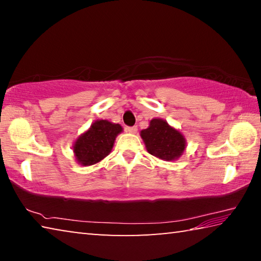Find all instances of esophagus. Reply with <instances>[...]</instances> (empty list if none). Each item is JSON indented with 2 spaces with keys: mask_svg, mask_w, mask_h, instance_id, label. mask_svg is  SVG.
<instances>
[{
  "mask_svg": "<svg viewBox=\"0 0 261 261\" xmlns=\"http://www.w3.org/2000/svg\"><path fill=\"white\" fill-rule=\"evenodd\" d=\"M126 132H130V134H136L138 131V127L137 126H126Z\"/></svg>",
  "mask_w": 261,
  "mask_h": 261,
  "instance_id": "obj_1",
  "label": "esophagus"
}]
</instances>
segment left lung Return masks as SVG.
<instances>
[{
  "instance_id": "left-lung-1",
  "label": "left lung",
  "mask_w": 261,
  "mask_h": 261,
  "mask_svg": "<svg viewBox=\"0 0 261 261\" xmlns=\"http://www.w3.org/2000/svg\"><path fill=\"white\" fill-rule=\"evenodd\" d=\"M140 136L147 152L165 161L178 159L187 146L184 136L161 118H153L147 129L141 130Z\"/></svg>"
}]
</instances>
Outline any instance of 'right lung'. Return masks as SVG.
Returning <instances> with one entry per match:
<instances>
[{"label": "right lung", "mask_w": 261, "mask_h": 261, "mask_svg": "<svg viewBox=\"0 0 261 261\" xmlns=\"http://www.w3.org/2000/svg\"><path fill=\"white\" fill-rule=\"evenodd\" d=\"M122 130L120 124L106 120L95 121L74 141L73 153L78 163L92 166L100 162L112 152L115 139Z\"/></svg>", "instance_id": "right-lung-1"}]
</instances>
